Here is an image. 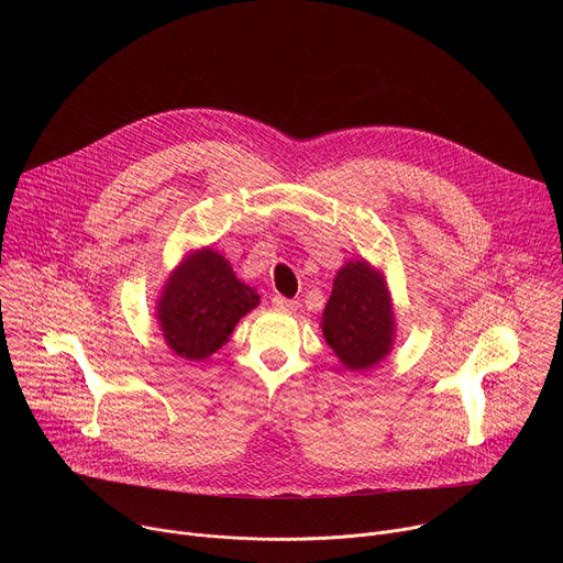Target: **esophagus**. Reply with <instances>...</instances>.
Listing matches in <instances>:
<instances>
[{
	"mask_svg": "<svg viewBox=\"0 0 563 563\" xmlns=\"http://www.w3.org/2000/svg\"><path fill=\"white\" fill-rule=\"evenodd\" d=\"M272 305L278 309V311H285V313H291L298 309V300H291V298H285V296H274L272 298Z\"/></svg>",
	"mask_w": 563,
	"mask_h": 563,
	"instance_id": "obj_1",
	"label": "esophagus"
}]
</instances>
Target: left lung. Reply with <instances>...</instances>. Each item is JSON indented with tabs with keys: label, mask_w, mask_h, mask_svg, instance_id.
I'll return each mask as SVG.
<instances>
[{
	"label": "left lung",
	"mask_w": 563,
	"mask_h": 563,
	"mask_svg": "<svg viewBox=\"0 0 563 563\" xmlns=\"http://www.w3.org/2000/svg\"><path fill=\"white\" fill-rule=\"evenodd\" d=\"M323 336L350 369L380 363L394 339V311L385 278L365 261L339 269L323 311Z\"/></svg>",
	"instance_id": "8db88e82"
}]
</instances>
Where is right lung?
Here are the masks:
<instances>
[{"label":"right lung","mask_w":563,"mask_h":563,"mask_svg":"<svg viewBox=\"0 0 563 563\" xmlns=\"http://www.w3.org/2000/svg\"><path fill=\"white\" fill-rule=\"evenodd\" d=\"M258 302L261 296L235 278L229 261L205 247L172 272L155 309L167 345L183 358L202 361Z\"/></svg>","instance_id":"obj_1"}]
</instances>
